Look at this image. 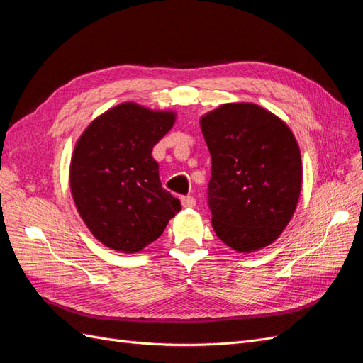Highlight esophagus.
Wrapping results in <instances>:
<instances>
[{"label": "esophagus", "instance_id": "esophagus-1", "mask_svg": "<svg viewBox=\"0 0 363 363\" xmlns=\"http://www.w3.org/2000/svg\"><path fill=\"white\" fill-rule=\"evenodd\" d=\"M182 204H183V207H195V204H196V201H195V199L194 196H191V195H188V196H182Z\"/></svg>", "mask_w": 363, "mask_h": 363}]
</instances>
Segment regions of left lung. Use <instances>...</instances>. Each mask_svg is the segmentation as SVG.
<instances>
[{
	"instance_id": "1",
	"label": "left lung",
	"mask_w": 363,
	"mask_h": 363,
	"mask_svg": "<svg viewBox=\"0 0 363 363\" xmlns=\"http://www.w3.org/2000/svg\"><path fill=\"white\" fill-rule=\"evenodd\" d=\"M212 156L207 204L225 245L251 252L276 240L298 203L301 156L289 127L251 103L223 104L201 118Z\"/></svg>"
}]
</instances>
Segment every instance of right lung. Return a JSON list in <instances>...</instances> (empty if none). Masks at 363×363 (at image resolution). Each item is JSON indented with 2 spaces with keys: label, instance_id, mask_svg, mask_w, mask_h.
I'll return each mask as SVG.
<instances>
[{
  "label": "right lung",
  "instance_id": "add662e5",
  "mask_svg": "<svg viewBox=\"0 0 363 363\" xmlns=\"http://www.w3.org/2000/svg\"><path fill=\"white\" fill-rule=\"evenodd\" d=\"M174 119L171 112L124 103L98 116L77 142L71 192L87 228L106 247L140 251L182 208L162 188L151 155Z\"/></svg>",
  "mask_w": 363,
  "mask_h": 363
}]
</instances>
